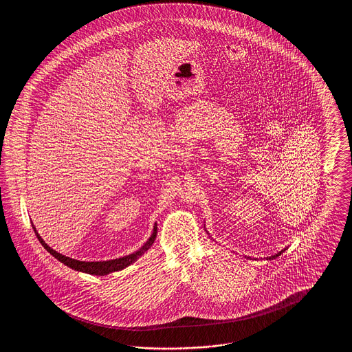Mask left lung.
Here are the masks:
<instances>
[{"label": "left lung", "mask_w": 352, "mask_h": 352, "mask_svg": "<svg viewBox=\"0 0 352 352\" xmlns=\"http://www.w3.org/2000/svg\"><path fill=\"white\" fill-rule=\"evenodd\" d=\"M281 253H284V251L278 252V253H277V254H273V256H270V257H269V258H270V260H273V258H277V257H278V256H280V254H281Z\"/></svg>", "instance_id": "1"}]
</instances>
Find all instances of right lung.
Masks as SVG:
<instances>
[{
	"label": "right lung",
	"mask_w": 352,
	"mask_h": 352,
	"mask_svg": "<svg viewBox=\"0 0 352 352\" xmlns=\"http://www.w3.org/2000/svg\"><path fill=\"white\" fill-rule=\"evenodd\" d=\"M34 232L36 234L38 240L41 241V244L43 245V248H46V251L50 252L51 254H52L55 258H58V260H59L60 263H63L65 265H67L69 268L75 269V270H79V272H84V273L96 274V276H104V274H108V273L118 272V270H121V269L126 268L128 265H131L132 263H134L140 256H142L145 252L148 251L151 245H153L154 240H155V236H157V226H154V231H153V234H151V239L145 243V245H144L141 250L134 252L132 254H128V256L116 258V260H109V261H91V263L79 261V260H75V258H71V257H66L65 254L54 251L52 248H50V247L43 241V239L38 234L35 228H34Z\"/></svg>",
	"instance_id": "right-lung-1"
}]
</instances>
